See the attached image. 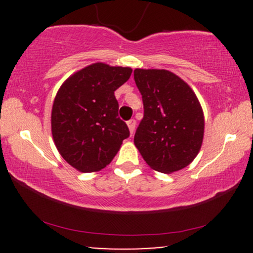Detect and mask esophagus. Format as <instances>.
Here are the masks:
<instances>
[{
	"label": "esophagus",
	"instance_id": "34e87169",
	"mask_svg": "<svg viewBox=\"0 0 253 253\" xmlns=\"http://www.w3.org/2000/svg\"><path fill=\"white\" fill-rule=\"evenodd\" d=\"M127 125H128V128H129L130 134H133V133H134V129H135L136 121L134 120V119H130L129 121H127Z\"/></svg>",
	"mask_w": 253,
	"mask_h": 253
}]
</instances>
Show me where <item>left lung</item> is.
I'll return each instance as SVG.
<instances>
[{"mask_svg":"<svg viewBox=\"0 0 253 253\" xmlns=\"http://www.w3.org/2000/svg\"><path fill=\"white\" fill-rule=\"evenodd\" d=\"M144 117L134 144L147 165L170 173L189 165L202 145L205 119L195 92L167 70L135 69Z\"/></svg>","mask_w":253,"mask_h":253,"instance_id":"8db88e82","label":"left lung"}]
</instances>
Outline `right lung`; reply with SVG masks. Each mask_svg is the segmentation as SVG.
Masks as SVG:
<instances>
[{
  "label": "right lung",
  "mask_w": 253,
  "mask_h": 253,
  "mask_svg": "<svg viewBox=\"0 0 253 253\" xmlns=\"http://www.w3.org/2000/svg\"><path fill=\"white\" fill-rule=\"evenodd\" d=\"M132 69L96 63L69 77L52 107L54 144L75 169L94 172L106 168L129 129L119 118L114 91L128 81Z\"/></svg>",
  "instance_id": "obj_1"
}]
</instances>
